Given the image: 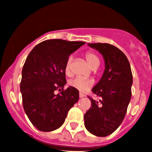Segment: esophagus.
<instances>
[{
  "label": "esophagus",
  "instance_id": "34e87169",
  "mask_svg": "<svg viewBox=\"0 0 152 152\" xmlns=\"http://www.w3.org/2000/svg\"><path fill=\"white\" fill-rule=\"evenodd\" d=\"M86 95H84V94H82V93H79V98H83V97H85Z\"/></svg>",
  "mask_w": 152,
  "mask_h": 152
}]
</instances>
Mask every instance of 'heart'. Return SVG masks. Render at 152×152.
<instances>
[{"label":"heart","instance_id":"b5f03b06","mask_svg":"<svg viewBox=\"0 0 152 152\" xmlns=\"http://www.w3.org/2000/svg\"><path fill=\"white\" fill-rule=\"evenodd\" d=\"M85 57H86V61L91 69L98 67L99 66V58L94 53L88 51L86 54ZM71 62H72V57H69L66 61V64H65V67H64L65 73L67 76H71V74H72V73H71ZM69 84L71 87L83 92V91H86L91 88L93 85V81L90 79L78 76V77L71 79L69 82Z\"/></svg>","mask_w":152,"mask_h":152}]
</instances>
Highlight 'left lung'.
<instances>
[{"mask_svg": "<svg viewBox=\"0 0 152 152\" xmlns=\"http://www.w3.org/2000/svg\"><path fill=\"white\" fill-rule=\"evenodd\" d=\"M102 54L104 61L103 75L91 91L99 97L92 99L85 113V126L91 134L104 137L120 126L130 102L132 74L125 54L115 46L106 43L88 44Z\"/></svg>", "mask_w": 152, "mask_h": 152, "instance_id": "left-lung-1", "label": "left lung"}]
</instances>
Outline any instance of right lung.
<instances>
[{
  "label": "right lung",
  "instance_id": "add662e5",
  "mask_svg": "<svg viewBox=\"0 0 152 152\" xmlns=\"http://www.w3.org/2000/svg\"><path fill=\"white\" fill-rule=\"evenodd\" d=\"M85 45L83 42L50 39L35 46L22 70L20 91L23 108L34 126L42 132L58 129L69 109L78 102L79 91L69 86L64 67L69 56ZM61 92L56 94L55 91Z\"/></svg>",
  "mask_w": 152,
  "mask_h": 152
}]
</instances>
